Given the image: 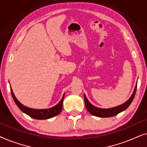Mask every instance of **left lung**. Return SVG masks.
Masks as SVG:
<instances>
[{"mask_svg":"<svg viewBox=\"0 0 147 147\" xmlns=\"http://www.w3.org/2000/svg\"><path fill=\"white\" fill-rule=\"evenodd\" d=\"M136 88H137V86H136L133 92V94H132L131 97L128 99V101H126L125 103L122 104V105L116 106V107L114 108H109V109H102V108H99L93 106L89 101H88L86 96L84 95V101H85L86 109H87L88 111L89 112L90 114H92V115L98 116V117L108 118L117 115V114H119L120 112L125 110L126 108L130 105V104L132 103V100H133L134 98V96H135Z\"/></svg>","mask_w":147,"mask_h":147,"instance_id":"obj_1","label":"left lung"}]
</instances>
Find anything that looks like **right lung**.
I'll list each match as a JSON object with an SVG mask.
<instances>
[{
    "label": "right lung",
    "mask_w": 147,
    "mask_h": 147,
    "mask_svg": "<svg viewBox=\"0 0 147 147\" xmlns=\"http://www.w3.org/2000/svg\"><path fill=\"white\" fill-rule=\"evenodd\" d=\"M11 92L12 96H13L14 101H15L18 107L19 108V109L21 110L22 112H23L24 113L27 114V115H29L30 117L35 118V119H38V120L48 119V118H53L54 116L58 115V114L61 112L64 95L63 96V98H62L61 101H60L57 105L54 106V107L49 108V109L35 110V109H31V108H27L26 107V106H23V104L20 103V102L17 100V98H16L15 95H14L12 89H11Z\"/></svg>",
    "instance_id": "add662e5"
}]
</instances>
